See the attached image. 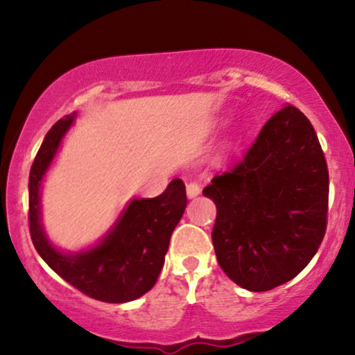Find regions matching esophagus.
<instances>
[{
    "mask_svg": "<svg viewBox=\"0 0 355 355\" xmlns=\"http://www.w3.org/2000/svg\"><path fill=\"white\" fill-rule=\"evenodd\" d=\"M200 191H202V185L198 182L187 183V195H189V198L197 197V195H200Z\"/></svg>",
    "mask_w": 355,
    "mask_h": 355,
    "instance_id": "obj_1",
    "label": "esophagus"
}]
</instances>
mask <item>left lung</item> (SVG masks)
<instances>
[{
	"mask_svg": "<svg viewBox=\"0 0 355 355\" xmlns=\"http://www.w3.org/2000/svg\"><path fill=\"white\" fill-rule=\"evenodd\" d=\"M203 195L217 207L218 266L235 284L266 292L294 279L327 229V162L307 116L291 105L279 110Z\"/></svg>",
	"mask_w": 355,
	"mask_h": 355,
	"instance_id": "left-lung-1",
	"label": "left lung"
}]
</instances>
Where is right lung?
Masks as SVG:
<instances>
[{
    "label": "right lung",
    "mask_w": 355,
    "mask_h": 355,
    "mask_svg": "<svg viewBox=\"0 0 355 355\" xmlns=\"http://www.w3.org/2000/svg\"><path fill=\"white\" fill-rule=\"evenodd\" d=\"M75 115L56 121L44 137L30 170V235L44 262L81 294L101 302L121 304L141 297L157 282L170 237L187 207L185 183L175 178L162 195L130 202L116 225L96 247L61 254L48 242L40 223V185L61 138Z\"/></svg>",
    "instance_id": "1"
}]
</instances>
